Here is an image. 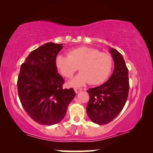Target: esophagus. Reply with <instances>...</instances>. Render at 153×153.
Returning a JSON list of instances; mask_svg holds the SVG:
<instances>
[{"mask_svg": "<svg viewBox=\"0 0 153 153\" xmlns=\"http://www.w3.org/2000/svg\"><path fill=\"white\" fill-rule=\"evenodd\" d=\"M81 91H82V89L80 88H74V91H75V93H78Z\"/></svg>", "mask_w": 153, "mask_h": 153, "instance_id": "obj_1", "label": "esophagus"}]
</instances>
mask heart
<instances>
[{"mask_svg": "<svg viewBox=\"0 0 153 153\" xmlns=\"http://www.w3.org/2000/svg\"><path fill=\"white\" fill-rule=\"evenodd\" d=\"M56 65L62 76L71 78L79 69L81 72L69 83L71 86L98 85L109 76L112 68L111 57L97 49L81 47L71 50L68 56L58 55Z\"/></svg>", "mask_w": 153, "mask_h": 153, "instance_id": "1", "label": "heart"}]
</instances>
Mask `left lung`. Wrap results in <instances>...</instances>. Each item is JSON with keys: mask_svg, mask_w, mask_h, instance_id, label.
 I'll return each instance as SVG.
<instances>
[{"mask_svg": "<svg viewBox=\"0 0 153 153\" xmlns=\"http://www.w3.org/2000/svg\"><path fill=\"white\" fill-rule=\"evenodd\" d=\"M114 70L108 80L100 86L87 91L89 101L86 112L92 122L106 125L112 121L124 107L128 97V69L122 54L109 47Z\"/></svg>", "mask_w": 153, "mask_h": 153, "instance_id": "left-lung-1", "label": "left lung"}]
</instances>
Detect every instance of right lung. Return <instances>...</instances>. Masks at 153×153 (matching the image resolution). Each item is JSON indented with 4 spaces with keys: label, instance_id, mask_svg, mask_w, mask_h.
I'll list each match as a JSON object with an SVG mask.
<instances>
[{
    "label": "right lung",
    "instance_id": "add662e5",
    "mask_svg": "<svg viewBox=\"0 0 153 153\" xmlns=\"http://www.w3.org/2000/svg\"><path fill=\"white\" fill-rule=\"evenodd\" d=\"M62 44L46 43L31 51L22 65L17 88L21 103L28 116L40 125L60 123L75 97L73 88L63 89L56 58Z\"/></svg>",
    "mask_w": 153,
    "mask_h": 153
}]
</instances>
